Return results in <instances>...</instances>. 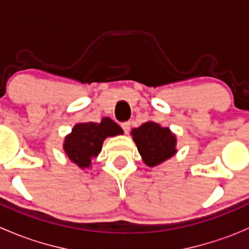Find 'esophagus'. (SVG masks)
<instances>
[{
  "mask_svg": "<svg viewBox=\"0 0 249 249\" xmlns=\"http://www.w3.org/2000/svg\"><path fill=\"white\" fill-rule=\"evenodd\" d=\"M130 122H125V123H122V124H120V126H122V129L124 130V132L125 134H127V132L130 131Z\"/></svg>",
  "mask_w": 249,
  "mask_h": 249,
  "instance_id": "esophagus-1",
  "label": "esophagus"
}]
</instances>
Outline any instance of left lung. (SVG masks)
I'll return each instance as SVG.
<instances>
[{
	"label": "left lung",
	"mask_w": 249,
	"mask_h": 249,
	"mask_svg": "<svg viewBox=\"0 0 249 249\" xmlns=\"http://www.w3.org/2000/svg\"><path fill=\"white\" fill-rule=\"evenodd\" d=\"M131 134L143 161L148 166H157L175 155V135H172L167 127L160 126L158 123H144L132 130Z\"/></svg>",
	"instance_id": "1"
}]
</instances>
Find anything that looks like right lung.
Returning <instances> with one entry per match:
<instances>
[{
  "instance_id": "1",
  "label": "right lung",
  "mask_w": 249,
  "mask_h": 249,
  "mask_svg": "<svg viewBox=\"0 0 249 249\" xmlns=\"http://www.w3.org/2000/svg\"><path fill=\"white\" fill-rule=\"evenodd\" d=\"M122 134V127L110 118H102L100 123H80L73 127L72 134L66 137L64 149L74 164L85 169L99 155L106 137Z\"/></svg>"
}]
</instances>
